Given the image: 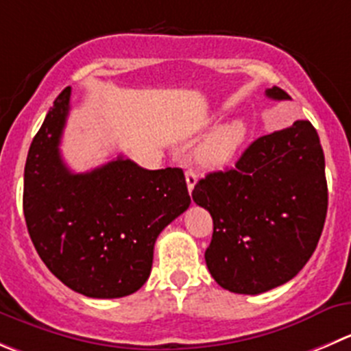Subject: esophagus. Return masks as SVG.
<instances>
[{
  "mask_svg": "<svg viewBox=\"0 0 351 351\" xmlns=\"http://www.w3.org/2000/svg\"><path fill=\"white\" fill-rule=\"evenodd\" d=\"M196 181H198V176H196V172H193L191 169L186 170V184H188V191L189 193H191L193 189H195Z\"/></svg>",
  "mask_w": 351,
  "mask_h": 351,
  "instance_id": "34e87169",
  "label": "esophagus"
}]
</instances>
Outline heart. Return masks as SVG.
<instances>
[{
	"label": "heart",
	"instance_id": "1",
	"mask_svg": "<svg viewBox=\"0 0 351 351\" xmlns=\"http://www.w3.org/2000/svg\"><path fill=\"white\" fill-rule=\"evenodd\" d=\"M246 136H248V125L245 120L238 119L223 123L199 145L196 152L198 163L208 170L228 167L245 145Z\"/></svg>",
	"mask_w": 351,
	"mask_h": 351
}]
</instances>
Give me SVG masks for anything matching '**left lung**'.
<instances>
[{
    "mask_svg": "<svg viewBox=\"0 0 351 351\" xmlns=\"http://www.w3.org/2000/svg\"><path fill=\"white\" fill-rule=\"evenodd\" d=\"M265 95L289 99L278 86ZM193 199L213 219L205 260L217 285L239 295L285 285L315 252L328 213L319 134L296 120L255 139L234 169L199 179Z\"/></svg>",
    "mask_w": 351,
    "mask_h": 351,
    "instance_id": "1",
    "label": "left lung"
}]
</instances>
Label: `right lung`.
Instances as JSON below:
<instances>
[{"instance_id":"right-lung-1","label":"right lung","mask_w":351,"mask_h":351,"mask_svg":"<svg viewBox=\"0 0 351 351\" xmlns=\"http://www.w3.org/2000/svg\"><path fill=\"white\" fill-rule=\"evenodd\" d=\"M70 88L49 108L29 148L23 215L51 274L89 298H120L149 278L160 232L188 210L181 169L148 170L119 156L75 173L60 155Z\"/></svg>"}]
</instances>
